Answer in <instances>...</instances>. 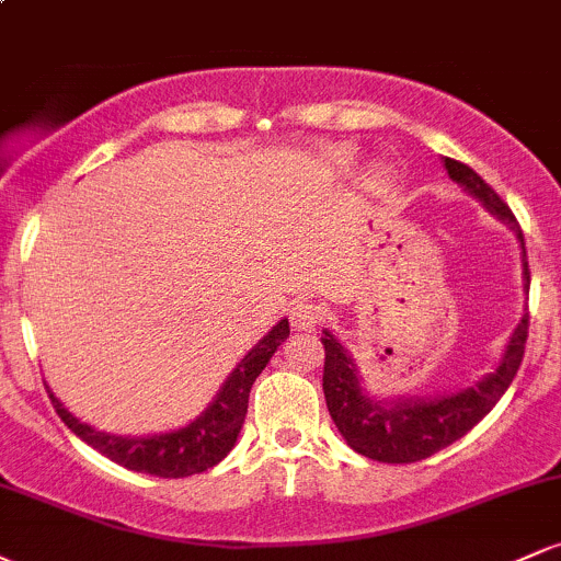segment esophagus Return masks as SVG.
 I'll use <instances>...</instances> for the list:
<instances>
[{
  "label": "esophagus",
  "instance_id": "esophagus-1",
  "mask_svg": "<svg viewBox=\"0 0 561 561\" xmlns=\"http://www.w3.org/2000/svg\"><path fill=\"white\" fill-rule=\"evenodd\" d=\"M321 319V308L311 300H298L289 308V324L298 332H313Z\"/></svg>",
  "mask_w": 561,
  "mask_h": 561
}]
</instances>
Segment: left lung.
<instances>
[{
    "instance_id": "1",
    "label": "left lung",
    "mask_w": 561,
    "mask_h": 561,
    "mask_svg": "<svg viewBox=\"0 0 561 561\" xmlns=\"http://www.w3.org/2000/svg\"><path fill=\"white\" fill-rule=\"evenodd\" d=\"M443 169L448 171L450 182L459 184L467 195L478 199L488 214L514 231L519 248H523V287L525 295L530 293L525 237L508 205L482 182L478 173L459 160L443 158ZM321 334H324L321 343H324L327 353L324 398L334 427L345 437L347 446L366 459L385 461V465H411V461L427 459V456L465 437L501 401L525 356L527 308L519 324L514 327L504 356L493 371H488L469 388L430 398H377L375 392L366 390L364 377L358 375V366L347 353V347L330 330Z\"/></svg>"
}]
</instances>
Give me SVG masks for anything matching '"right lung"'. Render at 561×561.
<instances>
[{
    "mask_svg": "<svg viewBox=\"0 0 561 561\" xmlns=\"http://www.w3.org/2000/svg\"><path fill=\"white\" fill-rule=\"evenodd\" d=\"M289 337V321L279 319L263 337L242 356V362L231 369L224 379L214 401L205 405L190 424L171 430V433L156 435H113L102 433L92 424L81 422L79 416L70 414L60 398L49 390V401L60 420L68 424L70 433H76L83 443H89L102 456L115 461V465L131 469V472L156 474V478H190L205 469L216 467L224 456L234 448L237 437L248 414V398L255 377L266 369L285 340Z\"/></svg>",
    "mask_w": 561,
    "mask_h": 561,
    "instance_id": "right-lung-1",
    "label": "right lung"
}]
</instances>
